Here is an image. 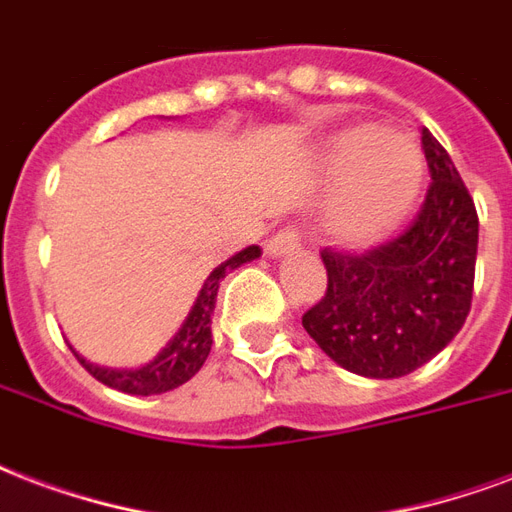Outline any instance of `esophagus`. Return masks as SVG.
Segmentation results:
<instances>
[{
	"instance_id": "1",
	"label": "esophagus",
	"mask_w": 512,
	"mask_h": 512,
	"mask_svg": "<svg viewBox=\"0 0 512 512\" xmlns=\"http://www.w3.org/2000/svg\"><path fill=\"white\" fill-rule=\"evenodd\" d=\"M298 246H301V233H298V227L287 225L282 227L271 241H268V255H274V257L290 255V252H295Z\"/></svg>"
}]
</instances>
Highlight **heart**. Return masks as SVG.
Masks as SVG:
<instances>
[{
  "instance_id": "b5f03b06",
  "label": "heart",
  "mask_w": 512,
  "mask_h": 512,
  "mask_svg": "<svg viewBox=\"0 0 512 512\" xmlns=\"http://www.w3.org/2000/svg\"><path fill=\"white\" fill-rule=\"evenodd\" d=\"M328 165L347 179L333 211V233L350 246L377 244L404 222L423 187V157L418 146L399 132L369 127L333 138Z\"/></svg>"
}]
</instances>
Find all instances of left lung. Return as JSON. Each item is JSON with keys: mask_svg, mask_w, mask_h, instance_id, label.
<instances>
[{"mask_svg": "<svg viewBox=\"0 0 512 512\" xmlns=\"http://www.w3.org/2000/svg\"><path fill=\"white\" fill-rule=\"evenodd\" d=\"M431 184L412 225L361 255L323 249L328 290L301 317L342 369L374 380L415 372L461 331L472 306L478 211L450 154L420 132Z\"/></svg>", "mask_w": 512, "mask_h": 512, "instance_id": "left-lung-1", "label": "left lung"}]
</instances>
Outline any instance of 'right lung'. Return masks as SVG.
Listing matches in <instances>:
<instances>
[{
  "label": "right lung",
  "mask_w": 512,
  "mask_h": 512,
  "mask_svg": "<svg viewBox=\"0 0 512 512\" xmlns=\"http://www.w3.org/2000/svg\"><path fill=\"white\" fill-rule=\"evenodd\" d=\"M260 257V246H246L238 255L225 260L222 266H217L208 279L203 282L198 293V301L189 309L187 320L179 328V333L165 344V350L149 361L140 369H105V366H94L86 363L75 352V358L83 363V369L92 374L94 380H100L108 388H116L121 393H132V396H154V393H165L179 388L187 380H192L200 372V366L206 363L208 352H211V314H214V304H217L219 282L225 279L233 268L244 266L249 260Z\"/></svg>",
  "instance_id": "obj_1"
}]
</instances>
